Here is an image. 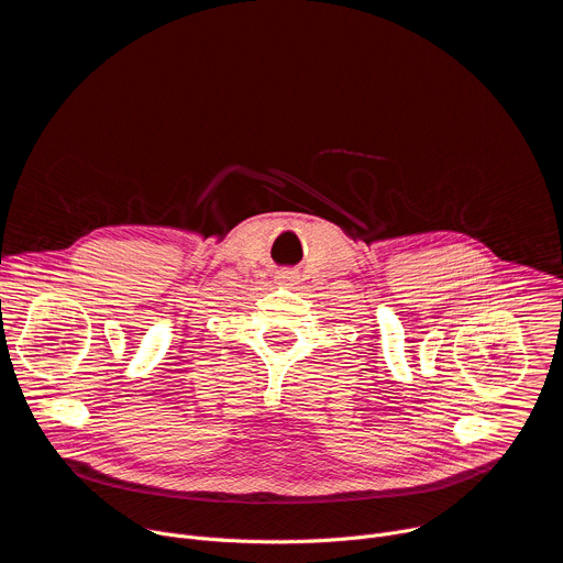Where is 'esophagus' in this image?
Here are the masks:
<instances>
[{"label": "esophagus", "instance_id": "esophagus-1", "mask_svg": "<svg viewBox=\"0 0 563 563\" xmlns=\"http://www.w3.org/2000/svg\"><path fill=\"white\" fill-rule=\"evenodd\" d=\"M280 278H283V283H289L294 276H291V272H285Z\"/></svg>", "mask_w": 563, "mask_h": 563}]
</instances>
